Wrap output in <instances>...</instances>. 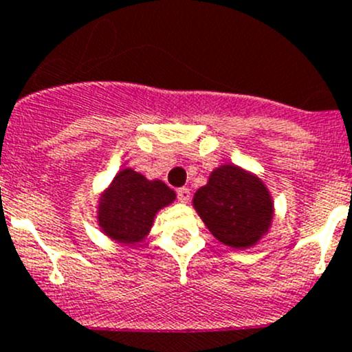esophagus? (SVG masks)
<instances>
[{"label":"esophagus","instance_id":"1","mask_svg":"<svg viewBox=\"0 0 352 352\" xmlns=\"http://www.w3.org/2000/svg\"><path fill=\"white\" fill-rule=\"evenodd\" d=\"M177 197H179L180 202H189L190 201V190L187 187H180L177 190Z\"/></svg>","mask_w":352,"mask_h":352}]
</instances>
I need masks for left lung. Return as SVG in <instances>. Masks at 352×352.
Returning <instances> with one entry per match:
<instances>
[{
	"label": "left lung",
	"instance_id": "left-lung-1",
	"mask_svg": "<svg viewBox=\"0 0 352 352\" xmlns=\"http://www.w3.org/2000/svg\"><path fill=\"white\" fill-rule=\"evenodd\" d=\"M194 208L219 242L235 248L257 243L272 219L264 184L235 165H223L211 173L194 196Z\"/></svg>",
	"mask_w": 352,
	"mask_h": 352
}]
</instances>
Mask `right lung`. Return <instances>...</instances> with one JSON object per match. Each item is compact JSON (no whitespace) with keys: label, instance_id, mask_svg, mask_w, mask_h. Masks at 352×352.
<instances>
[{"label":"right lung","instance_id":"obj_1","mask_svg":"<svg viewBox=\"0 0 352 352\" xmlns=\"http://www.w3.org/2000/svg\"><path fill=\"white\" fill-rule=\"evenodd\" d=\"M175 199L162 180H146L134 170L117 173L102 197L98 221L104 232L122 243H136L146 236L155 212Z\"/></svg>","mask_w":352,"mask_h":352}]
</instances>
